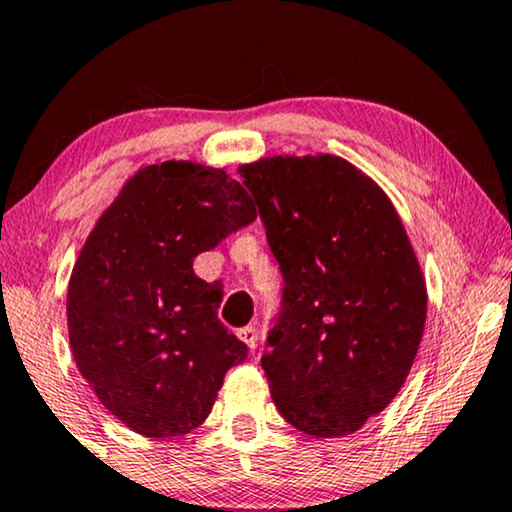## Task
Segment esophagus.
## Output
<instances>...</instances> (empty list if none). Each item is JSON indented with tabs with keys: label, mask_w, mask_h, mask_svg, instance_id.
<instances>
[{
	"label": "esophagus",
	"mask_w": 512,
	"mask_h": 512,
	"mask_svg": "<svg viewBox=\"0 0 512 512\" xmlns=\"http://www.w3.org/2000/svg\"><path fill=\"white\" fill-rule=\"evenodd\" d=\"M237 338H240L249 349H254L256 342H258V333H256L254 326H244V328H240V331H237Z\"/></svg>",
	"instance_id": "34e87169"
}]
</instances>
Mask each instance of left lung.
I'll return each instance as SVG.
<instances>
[{"instance_id": "left-lung-1", "label": "left lung", "mask_w": 512, "mask_h": 512, "mask_svg": "<svg viewBox=\"0 0 512 512\" xmlns=\"http://www.w3.org/2000/svg\"><path fill=\"white\" fill-rule=\"evenodd\" d=\"M284 275L261 359L277 410L314 438L359 431L401 391L426 324V282L389 195L331 153L240 167Z\"/></svg>"}]
</instances>
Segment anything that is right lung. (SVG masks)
<instances>
[{
    "mask_svg": "<svg viewBox=\"0 0 512 512\" xmlns=\"http://www.w3.org/2000/svg\"><path fill=\"white\" fill-rule=\"evenodd\" d=\"M254 219V200L226 170L165 160L139 167L90 230L69 277V345L130 431L165 440L198 429L247 359L216 317L221 286L193 261Z\"/></svg>",
    "mask_w": 512,
    "mask_h": 512,
    "instance_id": "1",
    "label": "right lung"
}]
</instances>
